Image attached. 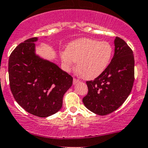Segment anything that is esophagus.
Instances as JSON below:
<instances>
[{"label": "esophagus", "instance_id": "obj_1", "mask_svg": "<svg viewBox=\"0 0 148 148\" xmlns=\"http://www.w3.org/2000/svg\"><path fill=\"white\" fill-rule=\"evenodd\" d=\"M78 82H79L78 80H77V79H76V78H73V85L77 84V83H78Z\"/></svg>", "mask_w": 148, "mask_h": 148}]
</instances>
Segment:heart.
Masks as SVG:
<instances>
[{
	"instance_id": "1",
	"label": "heart",
	"mask_w": 148,
	"mask_h": 148,
	"mask_svg": "<svg viewBox=\"0 0 148 148\" xmlns=\"http://www.w3.org/2000/svg\"><path fill=\"white\" fill-rule=\"evenodd\" d=\"M112 57V48L109 42L85 38L70 42L66 51L60 54L65 69L69 71L77 63V71L85 80L100 76L108 67Z\"/></svg>"
}]
</instances>
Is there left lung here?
I'll return each mask as SVG.
<instances>
[{"label": "left lung", "instance_id": "1", "mask_svg": "<svg viewBox=\"0 0 148 148\" xmlns=\"http://www.w3.org/2000/svg\"><path fill=\"white\" fill-rule=\"evenodd\" d=\"M115 51L106 71L94 80L87 81L88 92L83 99L89 110L106 115L123 104L132 90L135 60L132 51L123 39L114 40Z\"/></svg>", "mask_w": 148, "mask_h": 148}]
</instances>
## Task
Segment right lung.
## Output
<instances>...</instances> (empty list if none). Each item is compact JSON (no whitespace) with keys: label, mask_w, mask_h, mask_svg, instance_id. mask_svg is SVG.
Returning <instances> with one entry per match:
<instances>
[{"label":"right lung","mask_w":148,"mask_h":148,"mask_svg":"<svg viewBox=\"0 0 148 148\" xmlns=\"http://www.w3.org/2000/svg\"><path fill=\"white\" fill-rule=\"evenodd\" d=\"M38 38L19 44L10 54L8 74L12 94L29 113L46 118L63 106L64 94L72 86L73 77L56 63L36 53Z\"/></svg>","instance_id":"1"}]
</instances>
